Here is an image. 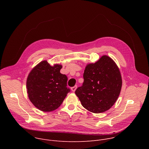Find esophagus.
Listing matches in <instances>:
<instances>
[{"instance_id": "1", "label": "esophagus", "mask_w": 149, "mask_h": 149, "mask_svg": "<svg viewBox=\"0 0 149 149\" xmlns=\"http://www.w3.org/2000/svg\"><path fill=\"white\" fill-rule=\"evenodd\" d=\"M77 88V86H75L71 87V90H72L73 92H75V91L76 90Z\"/></svg>"}]
</instances>
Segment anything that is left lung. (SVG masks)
I'll return each mask as SVG.
<instances>
[{
    "label": "left lung",
    "mask_w": 149,
    "mask_h": 149,
    "mask_svg": "<svg viewBox=\"0 0 149 149\" xmlns=\"http://www.w3.org/2000/svg\"><path fill=\"white\" fill-rule=\"evenodd\" d=\"M83 78L82 86L75 92L83 107L94 113L109 110L117 101L122 86L120 72L114 61L102 56L87 65Z\"/></svg>",
    "instance_id": "8db88e82"
}]
</instances>
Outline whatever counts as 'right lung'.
Listing matches in <instances>:
<instances>
[{
	"mask_svg": "<svg viewBox=\"0 0 149 149\" xmlns=\"http://www.w3.org/2000/svg\"><path fill=\"white\" fill-rule=\"evenodd\" d=\"M61 65L52 67L47 61L40 62L29 73L26 88L31 102L39 110L49 112L57 109L70 89L67 87L68 78L62 74Z\"/></svg>",
	"mask_w": 149,
	"mask_h": 149,
	"instance_id": "right-lung-1",
	"label": "right lung"
}]
</instances>
